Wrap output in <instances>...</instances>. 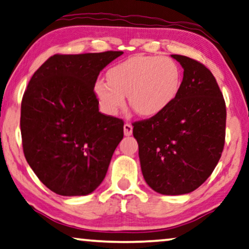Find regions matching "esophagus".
I'll use <instances>...</instances> for the list:
<instances>
[{
    "instance_id": "34e87169",
    "label": "esophagus",
    "mask_w": 249,
    "mask_h": 249,
    "mask_svg": "<svg viewBox=\"0 0 249 249\" xmlns=\"http://www.w3.org/2000/svg\"><path fill=\"white\" fill-rule=\"evenodd\" d=\"M132 132H133V126H132V124H130V123L124 124V134L126 135V137H130V135H132Z\"/></svg>"
}]
</instances>
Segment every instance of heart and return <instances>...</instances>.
<instances>
[{
	"mask_svg": "<svg viewBox=\"0 0 249 249\" xmlns=\"http://www.w3.org/2000/svg\"><path fill=\"white\" fill-rule=\"evenodd\" d=\"M181 84V69L173 59L137 55L109 69L108 81L99 79L94 91L108 115H117L127 95L138 114L151 117L173 104Z\"/></svg>",
	"mask_w": 249,
	"mask_h": 249,
	"instance_id": "1",
	"label": "heart"
}]
</instances>
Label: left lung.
<instances>
[{
    "label": "left lung",
    "instance_id": "left-lung-1",
    "mask_svg": "<svg viewBox=\"0 0 249 249\" xmlns=\"http://www.w3.org/2000/svg\"><path fill=\"white\" fill-rule=\"evenodd\" d=\"M183 68L180 92L170 107L134 123L141 171L161 195L189 194L214 171L224 147L227 110L216 79L203 64L172 54Z\"/></svg>",
    "mask_w": 249,
    "mask_h": 249
}]
</instances>
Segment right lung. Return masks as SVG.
<instances>
[{
    "mask_svg": "<svg viewBox=\"0 0 249 249\" xmlns=\"http://www.w3.org/2000/svg\"><path fill=\"white\" fill-rule=\"evenodd\" d=\"M122 51L55 54L34 72L21 101L26 160L61 196H86L107 174L123 139L122 119L99 111L94 85Z\"/></svg>",
    "mask_w": 249,
    "mask_h": 249,
    "instance_id": "add662e5",
    "label": "right lung"
}]
</instances>
